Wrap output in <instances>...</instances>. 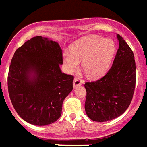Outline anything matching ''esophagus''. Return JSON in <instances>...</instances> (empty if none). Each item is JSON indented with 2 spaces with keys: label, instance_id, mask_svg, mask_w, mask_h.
<instances>
[{
  "label": "esophagus",
  "instance_id": "34e87169",
  "mask_svg": "<svg viewBox=\"0 0 147 147\" xmlns=\"http://www.w3.org/2000/svg\"><path fill=\"white\" fill-rule=\"evenodd\" d=\"M82 83H83L82 80H81V79L79 77H76L74 79V87L79 86V85H81Z\"/></svg>",
  "mask_w": 147,
  "mask_h": 147
}]
</instances>
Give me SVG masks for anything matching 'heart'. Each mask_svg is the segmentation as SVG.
Returning a JSON list of instances; mask_svg holds the SVG:
<instances>
[{
	"label": "heart",
	"mask_w": 147,
	"mask_h": 147,
	"mask_svg": "<svg viewBox=\"0 0 147 147\" xmlns=\"http://www.w3.org/2000/svg\"><path fill=\"white\" fill-rule=\"evenodd\" d=\"M116 46L111 39L99 36H87L70 46V53L63 54V61L68 72L73 73L80 67V61L85 74L97 78L108 70L115 54Z\"/></svg>",
	"instance_id": "obj_1"
}]
</instances>
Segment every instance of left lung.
Here are the masks:
<instances>
[{
  "label": "left lung",
  "instance_id": "1",
  "mask_svg": "<svg viewBox=\"0 0 147 147\" xmlns=\"http://www.w3.org/2000/svg\"><path fill=\"white\" fill-rule=\"evenodd\" d=\"M119 47L108 72L96 81L87 82L85 112L94 121L119 117L132 102L136 87V62L132 49L119 34Z\"/></svg>",
  "mask_w": 147,
  "mask_h": 147
}]
</instances>
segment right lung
Masks as SVG:
<instances>
[{
    "instance_id": "right-lung-1",
    "label": "right lung",
    "mask_w": 147,
    "mask_h": 147,
    "mask_svg": "<svg viewBox=\"0 0 147 147\" xmlns=\"http://www.w3.org/2000/svg\"><path fill=\"white\" fill-rule=\"evenodd\" d=\"M62 63L59 44L41 36L28 40L14 54L8 91L16 112L29 124L49 125L61 116L74 78L61 71Z\"/></svg>"
}]
</instances>
